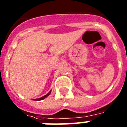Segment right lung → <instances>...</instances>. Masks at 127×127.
<instances>
[{
	"instance_id": "1",
	"label": "right lung",
	"mask_w": 127,
	"mask_h": 127,
	"mask_svg": "<svg viewBox=\"0 0 127 127\" xmlns=\"http://www.w3.org/2000/svg\"><path fill=\"white\" fill-rule=\"evenodd\" d=\"M51 91H50L48 93V94H47V95H44V96L41 97H40V98H38V99H35V100H36V101L42 100V99H45V97H47L48 95H50V94H51Z\"/></svg>"
}]
</instances>
